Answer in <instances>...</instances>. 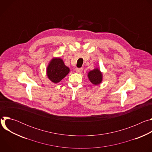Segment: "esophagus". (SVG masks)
<instances>
[{"label":"esophagus","mask_w":152,"mask_h":152,"mask_svg":"<svg viewBox=\"0 0 152 152\" xmlns=\"http://www.w3.org/2000/svg\"><path fill=\"white\" fill-rule=\"evenodd\" d=\"M83 70V69L82 68H76V72L77 73H81Z\"/></svg>","instance_id":"1"}]
</instances>
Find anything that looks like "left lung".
<instances>
[{
	"label": "left lung",
	"instance_id": "8db88e82",
	"mask_svg": "<svg viewBox=\"0 0 152 152\" xmlns=\"http://www.w3.org/2000/svg\"><path fill=\"white\" fill-rule=\"evenodd\" d=\"M88 77L93 84L97 85L102 82L103 75L100 70L96 68L88 73Z\"/></svg>",
	"mask_w": 152,
	"mask_h": 152
}]
</instances>
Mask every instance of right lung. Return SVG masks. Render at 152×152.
I'll list each match as a JSON object with an SVG mask.
<instances>
[{
  "label": "right lung",
  "mask_w": 152,
  "mask_h": 152,
  "mask_svg": "<svg viewBox=\"0 0 152 152\" xmlns=\"http://www.w3.org/2000/svg\"><path fill=\"white\" fill-rule=\"evenodd\" d=\"M70 72V69L59 58H54L47 67V76L53 83H58Z\"/></svg>",
  "instance_id": "right-lung-1"
}]
</instances>
